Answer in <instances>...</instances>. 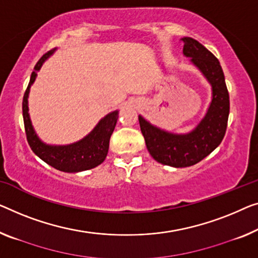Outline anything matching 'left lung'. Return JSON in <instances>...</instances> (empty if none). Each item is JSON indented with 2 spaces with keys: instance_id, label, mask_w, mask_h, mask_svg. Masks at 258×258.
<instances>
[{
  "instance_id": "8db88e82",
  "label": "left lung",
  "mask_w": 258,
  "mask_h": 258,
  "mask_svg": "<svg viewBox=\"0 0 258 258\" xmlns=\"http://www.w3.org/2000/svg\"><path fill=\"white\" fill-rule=\"evenodd\" d=\"M183 54L190 57L212 87V101L199 124L185 134L161 130L139 116L141 133L152 157L175 168L194 166L210 155L224 139L229 114V95L220 62L205 46L190 37L182 38Z\"/></svg>"
}]
</instances>
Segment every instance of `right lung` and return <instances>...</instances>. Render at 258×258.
Wrapping results in <instances>:
<instances>
[{
	"label": "right lung",
	"instance_id": "add662e5",
	"mask_svg": "<svg viewBox=\"0 0 258 258\" xmlns=\"http://www.w3.org/2000/svg\"><path fill=\"white\" fill-rule=\"evenodd\" d=\"M54 53V49L49 51L40 57L34 71L31 74L29 86L23 97V118L26 139L31 149L38 157L49 166L63 172H79L89 170L101 164L105 160L109 151L111 134L116 127L118 120V111H113L102 118L91 132L78 142L64 146L47 145L39 139L31 122L29 114V92L30 88L37 78V73L46 60Z\"/></svg>",
	"mask_w": 258,
	"mask_h": 258
}]
</instances>
